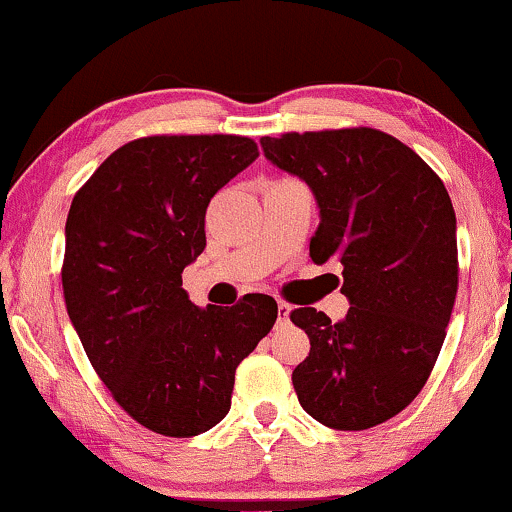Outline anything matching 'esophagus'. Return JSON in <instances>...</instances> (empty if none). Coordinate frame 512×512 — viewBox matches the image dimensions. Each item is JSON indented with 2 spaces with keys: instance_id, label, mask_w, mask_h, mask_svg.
Returning a JSON list of instances; mask_svg holds the SVG:
<instances>
[{
  "instance_id": "34e87169",
  "label": "esophagus",
  "mask_w": 512,
  "mask_h": 512,
  "mask_svg": "<svg viewBox=\"0 0 512 512\" xmlns=\"http://www.w3.org/2000/svg\"><path fill=\"white\" fill-rule=\"evenodd\" d=\"M290 321V304L278 300V326H286Z\"/></svg>"
}]
</instances>
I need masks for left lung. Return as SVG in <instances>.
I'll use <instances>...</instances> for the list:
<instances>
[{
	"label": "left lung",
	"mask_w": 512,
	"mask_h": 512,
	"mask_svg": "<svg viewBox=\"0 0 512 512\" xmlns=\"http://www.w3.org/2000/svg\"><path fill=\"white\" fill-rule=\"evenodd\" d=\"M267 160L312 189L314 264L338 260L352 307L331 321L290 312L309 335L293 371L302 409L333 430H368L416 399L444 345L458 290L456 212L416 151L371 127L262 137Z\"/></svg>",
	"instance_id": "8db88e82"
}]
</instances>
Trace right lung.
Returning a JSON list of instances; mask_svg holds the SVG:
<instances>
[{
    "label": "right lung",
    "mask_w": 512,
    "mask_h": 512,
    "mask_svg": "<svg viewBox=\"0 0 512 512\" xmlns=\"http://www.w3.org/2000/svg\"><path fill=\"white\" fill-rule=\"evenodd\" d=\"M257 155L236 134L141 137L108 155L70 205L68 316L122 411L158 435L215 428L238 364L276 321L269 295L198 309L181 288V271L205 250L212 196Z\"/></svg>",
    "instance_id": "add662e5"
}]
</instances>
